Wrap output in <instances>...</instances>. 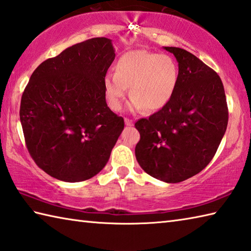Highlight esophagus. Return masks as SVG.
Wrapping results in <instances>:
<instances>
[{
	"label": "esophagus",
	"instance_id": "1",
	"mask_svg": "<svg viewBox=\"0 0 251 251\" xmlns=\"http://www.w3.org/2000/svg\"><path fill=\"white\" fill-rule=\"evenodd\" d=\"M125 124H126V126H133V121L130 120V119H127V118H126V119H125Z\"/></svg>",
	"mask_w": 251,
	"mask_h": 251
}]
</instances>
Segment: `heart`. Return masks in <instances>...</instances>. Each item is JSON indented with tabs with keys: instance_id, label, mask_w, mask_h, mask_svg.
Listing matches in <instances>:
<instances>
[{
	"instance_id": "1",
	"label": "heart",
	"mask_w": 251,
	"mask_h": 251,
	"mask_svg": "<svg viewBox=\"0 0 251 251\" xmlns=\"http://www.w3.org/2000/svg\"><path fill=\"white\" fill-rule=\"evenodd\" d=\"M178 67L167 54L132 50L118 60L116 73L107 74L103 89L112 110L121 109L130 88L131 110L156 111L167 105L176 88Z\"/></svg>"
}]
</instances>
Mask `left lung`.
I'll return each mask as SVG.
<instances>
[{
	"label": "left lung",
	"instance_id": "1",
	"mask_svg": "<svg viewBox=\"0 0 251 251\" xmlns=\"http://www.w3.org/2000/svg\"><path fill=\"white\" fill-rule=\"evenodd\" d=\"M178 62V81L167 105L135 127L141 139L135 157L158 180L176 183L199 174L225 134L228 109L215 71L187 50L164 47Z\"/></svg>",
	"mask_w": 251,
	"mask_h": 251
}]
</instances>
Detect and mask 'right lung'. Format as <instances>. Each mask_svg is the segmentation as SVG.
Segmentation results:
<instances>
[{"label": "right lung", "mask_w": 251, "mask_h": 251, "mask_svg": "<svg viewBox=\"0 0 251 251\" xmlns=\"http://www.w3.org/2000/svg\"><path fill=\"white\" fill-rule=\"evenodd\" d=\"M108 38H92L48 59L31 74L21 124L32 159L51 177L87 180L106 166L125 127L107 106L103 79L115 60Z\"/></svg>", "instance_id": "obj_1"}]
</instances>
